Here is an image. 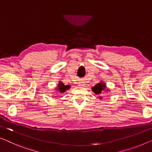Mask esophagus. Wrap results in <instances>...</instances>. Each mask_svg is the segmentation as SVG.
<instances>
[{"mask_svg": "<svg viewBox=\"0 0 152 152\" xmlns=\"http://www.w3.org/2000/svg\"><path fill=\"white\" fill-rule=\"evenodd\" d=\"M85 83H82V82H81V83H79V85H78V86H85Z\"/></svg>", "mask_w": 152, "mask_h": 152, "instance_id": "34e87169", "label": "esophagus"}]
</instances>
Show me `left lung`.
Returning a JSON list of instances; mask_svg holds the SVG:
<instances>
[{"mask_svg":"<svg viewBox=\"0 0 152 152\" xmlns=\"http://www.w3.org/2000/svg\"><path fill=\"white\" fill-rule=\"evenodd\" d=\"M105 88H106L105 84L103 83V82H101V83L97 84L95 86H93L92 88V91L97 95H100L102 91L105 90ZM99 99H102V97H99Z\"/></svg>","mask_w":152,"mask_h":152,"instance_id":"8db88e82","label":"left lung"}]
</instances>
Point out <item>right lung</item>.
Here are the masks:
<instances>
[{
    "label": "right lung",
    "instance_id": "right-lung-1",
    "mask_svg": "<svg viewBox=\"0 0 152 152\" xmlns=\"http://www.w3.org/2000/svg\"><path fill=\"white\" fill-rule=\"evenodd\" d=\"M69 87H70L69 85H64V83H62L61 82H60V83L58 84V87H57V90H58L59 93H64L66 90L69 89Z\"/></svg>",
    "mask_w": 152,
    "mask_h": 152
}]
</instances>
